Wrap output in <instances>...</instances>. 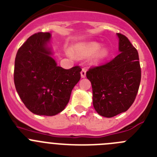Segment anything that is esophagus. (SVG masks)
<instances>
[{
  "label": "esophagus",
  "instance_id": "esophagus-1",
  "mask_svg": "<svg viewBox=\"0 0 157 157\" xmlns=\"http://www.w3.org/2000/svg\"><path fill=\"white\" fill-rule=\"evenodd\" d=\"M86 68H85V67H83L82 70V71H81L82 78H85L86 77Z\"/></svg>",
  "mask_w": 157,
  "mask_h": 157
}]
</instances>
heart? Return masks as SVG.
Here are the masks:
<instances>
[{
    "label": "heart",
    "instance_id": "b5f03b06",
    "mask_svg": "<svg viewBox=\"0 0 157 157\" xmlns=\"http://www.w3.org/2000/svg\"><path fill=\"white\" fill-rule=\"evenodd\" d=\"M101 48L99 44L96 42H90L87 44H82L76 48L78 55L82 57H87L94 55Z\"/></svg>",
    "mask_w": 157,
    "mask_h": 157
}]
</instances>
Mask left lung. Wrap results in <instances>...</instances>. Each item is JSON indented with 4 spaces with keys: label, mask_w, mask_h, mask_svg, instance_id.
<instances>
[{
    "label": "left lung",
    "mask_w": 157,
    "mask_h": 157,
    "mask_svg": "<svg viewBox=\"0 0 157 157\" xmlns=\"http://www.w3.org/2000/svg\"><path fill=\"white\" fill-rule=\"evenodd\" d=\"M120 53L105 64L92 67L86 71L91 82L93 104L98 114L111 118L124 112L134 103L141 82L138 52L122 34Z\"/></svg>",
    "instance_id": "obj_1"
}]
</instances>
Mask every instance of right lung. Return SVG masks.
Here are the masks:
<instances>
[{"label": "right lung", "mask_w": 157, "mask_h": 157, "mask_svg": "<svg viewBox=\"0 0 157 157\" xmlns=\"http://www.w3.org/2000/svg\"><path fill=\"white\" fill-rule=\"evenodd\" d=\"M50 37L48 32L31 35L19 48L15 59L16 91L25 106L40 116L62 112L81 78L80 66L63 69L56 65L47 47Z\"/></svg>", "instance_id": "add662e5"}]
</instances>
